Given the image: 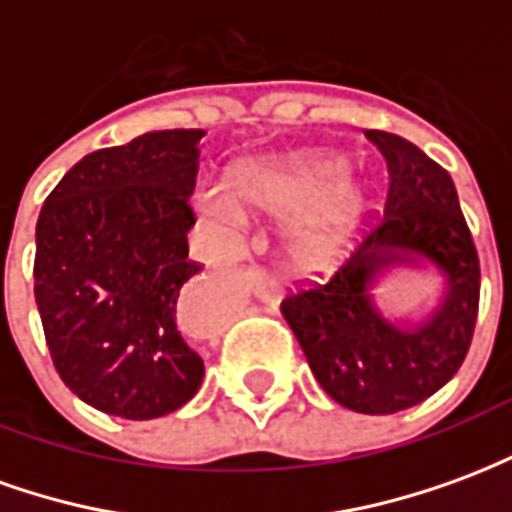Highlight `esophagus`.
Wrapping results in <instances>:
<instances>
[{
	"label": "esophagus",
	"mask_w": 512,
	"mask_h": 512,
	"mask_svg": "<svg viewBox=\"0 0 512 512\" xmlns=\"http://www.w3.org/2000/svg\"><path fill=\"white\" fill-rule=\"evenodd\" d=\"M246 282H249V288H252V293H255L257 299L266 301V304H274V301L279 299V282L271 274H266V271H249L246 274Z\"/></svg>",
	"instance_id": "esophagus-1"
}]
</instances>
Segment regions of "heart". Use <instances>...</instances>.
I'll list each match as a JSON object with an SVG mask.
<instances>
[{
	"label": "heart",
	"mask_w": 512,
	"mask_h": 512,
	"mask_svg": "<svg viewBox=\"0 0 512 512\" xmlns=\"http://www.w3.org/2000/svg\"><path fill=\"white\" fill-rule=\"evenodd\" d=\"M345 172V158L304 153L238 172L235 194L255 211L296 213L285 230V263L299 274H321L343 257L367 211L365 189L343 180ZM208 205L235 216L233 202L219 194Z\"/></svg>",
	"instance_id": "heart-1"
}]
</instances>
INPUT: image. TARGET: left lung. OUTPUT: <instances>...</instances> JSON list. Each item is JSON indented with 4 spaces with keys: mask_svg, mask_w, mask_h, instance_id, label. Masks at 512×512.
<instances>
[{
    "mask_svg": "<svg viewBox=\"0 0 512 512\" xmlns=\"http://www.w3.org/2000/svg\"><path fill=\"white\" fill-rule=\"evenodd\" d=\"M365 134L389 169L384 219L332 277L285 296L282 315L326 395L359 414H395L428 400L463 365L477 323L480 260L450 172L403 136ZM419 265L445 279L440 304L417 324L386 319L372 285L392 267Z\"/></svg>",
    "mask_w": 512,
    "mask_h": 512,
    "instance_id": "left-lung-1",
    "label": "left lung"
}]
</instances>
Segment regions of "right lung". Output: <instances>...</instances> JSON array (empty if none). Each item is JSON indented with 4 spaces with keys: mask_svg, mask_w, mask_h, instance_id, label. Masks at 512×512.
I'll return each instance as SVG.
<instances>
[{
    "mask_svg": "<svg viewBox=\"0 0 512 512\" xmlns=\"http://www.w3.org/2000/svg\"><path fill=\"white\" fill-rule=\"evenodd\" d=\"M200 128L150 131L73 164L35 227V301L57 373L87 406L156 419L205 376L186 340Z\"/></svg>",
    "mask_w": 512,
    "mask_h": 512,
    "instance_id": "1",
    "label": "right lung"
}]
</instances>
